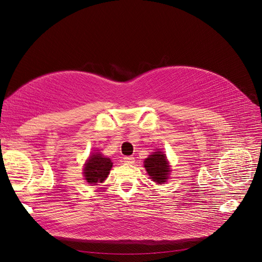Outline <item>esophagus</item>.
Here are the masks:
<instances>
[{"label": "esophagus", "instance_id": "esophagus-1", "mask_svg": "<svg viewBox=\"0 0 262 262\" xmlns=\"http://www.w3.org/2000/svg\"><path fill=\"white\" fill-rule=\"evenodd\" d=\"M123 160H124V163H126V164L135 163V159L133 157H125Z\"/></svg>", "mask_w": 262, "mask_h": 262}]
</instances>
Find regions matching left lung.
Wrapping results in <instances>:
<instances>
[{
    "mask_svg": "<svg viewBox=\"0 0 262 262\" xmlns=\"http://www.w3.org/2000/svg\"><path fill=\"white\" fill-rule=\"evenodd\" d=\"M144 167H146L149 176L151 179H153V181H156L159 185L166 182L170 169L165 154L163 152H153L152 156H149V158L144 160Z\"/></svg>",
    "mask_w": 262,
    "mask_h": 262,
    "instance_id": "obj_1",
    "label": "left lung"
}]
</instances>
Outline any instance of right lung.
<instances>
[{"instance_id": "obj_1", "label": "right lung", "mask_w": 262, "mask_h": 262, "mask_svg": "<svg viewBox=\"0 0 262 262\" xmlns=\"http://www.w3.org/2000/svg\"><path fill=\"white\" fill-rule=\"evenodd\" d=\"M112 168V162L109 158L102 157L100 153H94L90 157L84 167V177L91 185L102 182L108 177Z\"/></svg>"}]
</instances>
